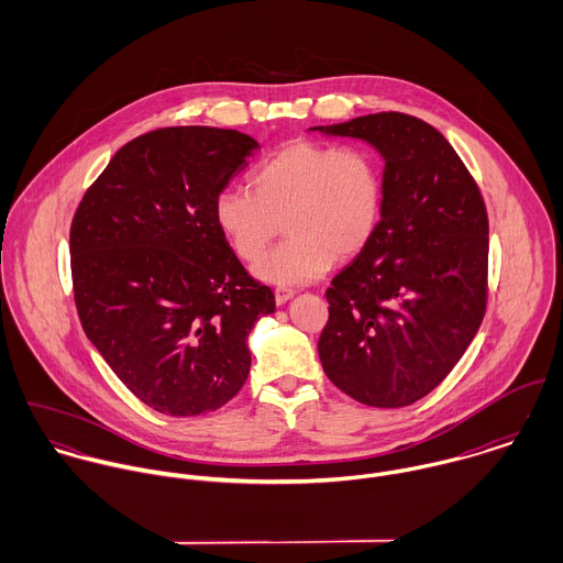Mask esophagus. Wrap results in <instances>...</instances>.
<instances>
[{
	"label": "esophagus",
	"instance_id": "34e87169",
	"mask_svg": "<svg viewBox=\"0 0 563 563\" xmlns=\"http://www.w3.org/2000/svg\"><path fill=\"white\" fill-rule=\"evenodd\" d=\"M295 297V290L292 288H275V303L277 306H284V303H288L290 299Z\"/></svg>",
	"mask_w": 563,
	"mask_h": 563
}]
</instances>
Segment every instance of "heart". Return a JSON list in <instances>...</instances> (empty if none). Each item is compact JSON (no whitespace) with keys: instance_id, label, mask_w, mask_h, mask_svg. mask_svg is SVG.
<instances>
[{"instance_id":"b5f03b06","label":"heart","mask_w":563,"mask_h":563,"mask_svg":"<svg viewBox=\"0 0 563 563\" xmlns=\"http://www.w3.org/2000/svg\"><path fill=\"white\" fill-rule=\"evenodd\" d=\"M386 201L379 161L364 147L292 141L251 175V190L225 188L214 223L241 260H255L285 225L289 239L257 260L253 275L275 286L321 279L375 239Z\"/></svg>"}]
</instances>
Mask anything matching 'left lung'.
I'll list each match as a JSON object with an SVG mask.
<instances>
[{"mask_svg": "<svg viewBox=\"0 0 563 563\" xmlns=\"http://www.w3.org/2000/svg\"><path fill=\"white\" fill-rule=\"evenodd\" d=\"M310 132L375 147L386 184L375 239L327 290L322 371L355 401L411 405L453 371L485 314L482 192L451 143L416 117L379 112Z\"/></svg>", "mask_w": 563, "mask_h": 563, "instance_id": "1", "label": "left lung"}]
</instances>
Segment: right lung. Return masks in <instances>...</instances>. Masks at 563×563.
<instances>
[{
    "mask_svg": "<svg viewBox=\"0 0 563 563\" xmlns=\"http://www.w3.org/2000/svg\"><path fill=\"white\" fill-rule=\"evenodd\" d=\"M236 130L164 128L123 145L71 225L81 327L152 409L199 416L236 397L246 338L275 312L214 223V199L257 150Z\"/></svg>",
    "mask_w": 563,
    "mask_h": 563,
    "instance_id": "add662e5",
    "label": "right lung"
}]
</instances>
